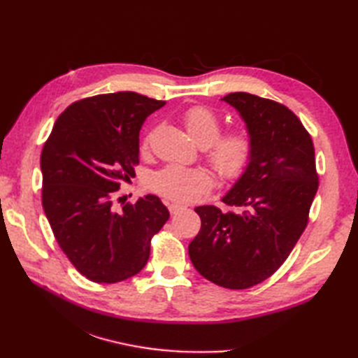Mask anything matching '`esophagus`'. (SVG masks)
<instances>
[{
	"mask_svg": "<svg viewBox=\"0 0 358 358\" xmlns=\"http://www.w3.org/2000/svg\"><path fill=\"white\" fill-rule=\"evenodd\" d=\"M169 210H171V214H172V215H175V214H178V212L185 210V206H181V204H175V203H172V204H169Z\"/></svg>",
	"mask_w": 358,
	"mask_h": 358,
	"instance_id": "34e87169",
	"label": "esophagus"
}]
</instances>
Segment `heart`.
<instances>
[{
  "label": "heart",
  "instance_id": "heart-1",
  "mask_svg": "<svg viewBox=\"0 0 358 358\" xmlns=\"http://www.w3.org/2000/svg\"><path fill=\"white\" fill-rule=\"evenodd\" d=\"M187 134L204 148L206 159L220 177L235 180L245 173L254 155V140L246 127H234L220 134L222 120L206 106H192L183 115ZM148 146V138L144 140ZM152 187L178 203H192L206 195L214 181L203 167L167 164L152 175Z\"/></svg>",
  "mask_w": 358,
  "mask_h": 358
}]
</instances>
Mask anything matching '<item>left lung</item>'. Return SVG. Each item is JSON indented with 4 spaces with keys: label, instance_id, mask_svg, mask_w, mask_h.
<instances>
[{
    "label": "left lung",
    "instance_id": "1",
    "mask_svg": "<svg viewBox=\"0 0 358 358\" xmlns=\"http://www.w3.org/2000/svg\"><path fill=\"white\" fill-rule=\"evenodd\" d=\"M222 100L245 121L254 155L222 199L238 212L195 208L201 227L189 257L212 283L246 289L269 278L305 231L318 189L315 152L305 126L286 106L246 92Z\"/></svg>",
    "mask_w": 358,
    "mask_h": 358
}]
</instances>
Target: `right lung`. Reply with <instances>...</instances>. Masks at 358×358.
<instances>
[{
    "label": "right lung",
    "instance_id": "1",
    "mask_svg": "<svg viewBox=\"0 0 358 358\" xmlns=\"http://www.w3.org/2000/svg\"><path fill=\"white\" fill-rule=\"evenodd\" d=\"M158 101L136 92L72 103L41 152L43 208L59 248L95 283H118L146 266L150 240L169 218L155 195L121 210L113 195L135 177L140 129Z\"/></svg>",
    "mask_w": 358,
    "mask_h": 358
}]
</instances>
